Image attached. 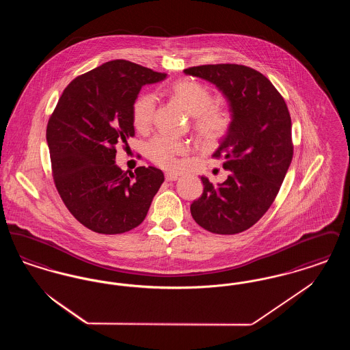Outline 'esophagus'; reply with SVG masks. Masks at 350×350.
I'll return each instance as SVG.
<instances>
[{
	"mask_svg": "<svg viewBox=\"0 0 350 350\" xmlns=\"http://www.w3.org/2000/svg\"><path fill=\"white\" fill-rule=\"evenodd\" d=\"M180 177L177 176V174H174V173H165V180H167V183H172V181H177Z\"/></svg>",
	"mask_w": 350,
	"mask_h": 350,
	"instance_id": "esophagus-1",
	"label": "esophagus"
}]
</instances>
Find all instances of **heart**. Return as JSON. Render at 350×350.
<instances>
[{"label": "heart", "mask_w": 350, "mask_h": 350, "mask_svg": "<svg viewBox=\"0 0 350 350\" xmlns=\"http://www.w3.org/2000/svg\"><path fill=\"white\" fill-rule=\"evenodd\" d=\"M173 96L180 100L189 114L194 116V129L200 140L213 144L228 133L231 126L230 113L214 105V96L200 83L183 80L172 86ZM156 109L153 94H143L133 103V124L137 130H147ZM189 152V146L177 139L156 136L148 144L150 160L164 169H177L178 156Z\"/></svg>", "instance_id": "b5f03b06"}]
</instances>
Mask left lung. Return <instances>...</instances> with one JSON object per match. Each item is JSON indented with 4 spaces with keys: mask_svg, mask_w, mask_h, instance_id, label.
<instances>
[{
    "mask_svg": "<svg viewBox=\"0 0 350 350\" xmlns=\"http://www.w3.org/2000/svg\"><path fill=\"white\" fill-rule=\"evenodd\" d=\"M217 86L228 102L231 126L213 157L230 170L214 186L200 177L203 193L190 206L202 228L219 234L243 232L275 200L293 160L291 118L282 96L267 77L245 66L217 64L183 70Z\"/></svg>",
    "mask_w": 350,
    "mask_h": 350,
    "instance_id": "obj_1",
    "label": "left lung"
}]
</instances>
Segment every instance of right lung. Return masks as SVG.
<instances>
[{
  "mask_svg": "<svg viewBox=\"0 0 350 350\" xmlns=\"http://www.w3.org/2000/svg\"><path fill=\"white\" fill-rule=\"evenodd\" d=\"M165 77L127 60L107 62L69 83L51 116L47 143L56 189L70 214L94 232L137 227L164 183L157 167L123 172L116 146L135 135L140 89Z\"/></svg>",
  "mask_w": 350,
  "mask_h": 350,
  "instance_id": "obj_1",
  "label": "right lung"
}]
</instances>
